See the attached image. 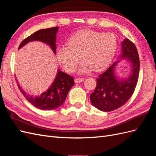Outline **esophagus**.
Instances as JSON below:
<instances>
[{
  "label": "esophagus",
  "mask_w": 156,
  "mask_h": 156,
  "mask_svg": "<svg viewBox=\"0 0 156 156\" xmlns=\"http://www.w3.org/2000/svg\"><path fill=\"white\" fill-rule=\"evenodd\" d=\"M74 81L75 83H81L82 81H84V79H81V78H75Z\"/></svg>",
  "instance_id": "obj_1"
}]
</instances>
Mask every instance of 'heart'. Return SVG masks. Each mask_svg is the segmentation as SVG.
<instances>
[{"mask_svg":"<svg viewBox=\"0 0 156 156\" xmlns=\"http://www.w3.org/2000/svg\"><path fill=\"white\" fill-rule=\"evenodd\" d=\"M67 45L60 46L56 51L59 63L68 72H73L80 61L84 60L77 72L86 74L94 69L100 72L111 63L117 49L115 34L85 29L69 37Z\"/></svg>","mask_w":156,"mask_h":156,"instance_id":"obj_1","label":"heart"}]
</instances>
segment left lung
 I'll list each match as a JSON object with an SVG mask.
<instances>
[{
    "label": "left lung",
    "instance_id": "left-lung-1",
    "mask_svg": "<svg viewBox=\"0 0 156 156\" xmlns=\"http://www.w3.org/2000/svg\"><path fill=\"white\" fill-rule=\"evenodd\" d=\"M119 60L116 61L104 73L99 75L97 85L90 94L92 104L99 110L109 112L120 108L129 100L138 81L140 61L137 50L133 43L124 39L122 42V52ZM122 59L131 64L129 77L120 79L116 76L115 66Z\"/></svg>",
    "mask_w": 156,
    "mask_h": 156
}]
</instances>
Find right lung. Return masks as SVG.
Returning a JSON list of instances; mask_svg holds the SVG:
<instances>
[{"label": "right lung", "instance_id": "1", "mask_svg": "<svg viewBox=\"0 0 156 156\" xmlns=\"http://www.w3.org/2000/svg\"><path fill=\"white\" fill-rule=\"evenodd\" d=\"M58 28V27H56L36 31L21 42L19 49L29 42L39 41L48 44L56 54V36ZM73 85L74 79L60 69L58 70L56 76L52 84L38 92H26L17 83L19 89L27 100L32 105L41 110H53L62 105L69 90Z\"/></svg>", "mask_w": 156, "mask_h": 156}]
</instances>
